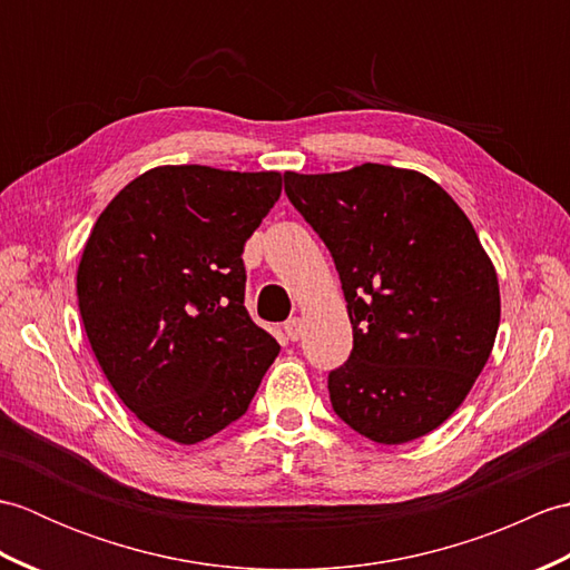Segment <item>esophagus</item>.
<instances>
[{
  "label": "esophagus",
  "mask_w": 570,
  "mask_h": 570,
  "mask_svg": "<svg viewBox=\"0 0 570 570\" xmlns=\"http://www.w3.org/2000/svg\"><path fill=\"white\" fill-rule=\"evenodd\" d=\"M284 333L288 335V341H298L301 335H304V321H301L298 316H294V318H288L286 323H284Z\"/></svg>",
  "instance_id": "1"
}]
</instances>
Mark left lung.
Instances as JSON below:
<instances>
[{"label":"left lung","mask_w":570,"mask_h":570,"mask_svg":"<svg viewBox=\"0 0 570 570\" xmlns=\"http://www.w3.org/2000/svg\"><path fill=\"white\" fill-rule=\"evenodd\" d=\"M286 196L341 274L353 353L328 374L335 414L382 445L439 429L465 402L500 328V284L475 227L419 171H286Z\"/></svg>","instance_id":"obj_1"}]
</instances>
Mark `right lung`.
<instances>
[{
	"label": "right lung",
	"instance_id": "1",
	"mask_svg": "<svg viewBox=\"0 0 570 570\" xmlns=\"http://www.w3.org/2000/svg\"><path fill=\"white\" fill-rule=\"evenodd\" d=\"M282 196L278 171L156 166L100 213L78 306L115 394L193 445L245 414L278 343L245 308V242Z\"/></svg>",
	"mask_w": 570,
	"mask_h": 570
}]
</instances>
